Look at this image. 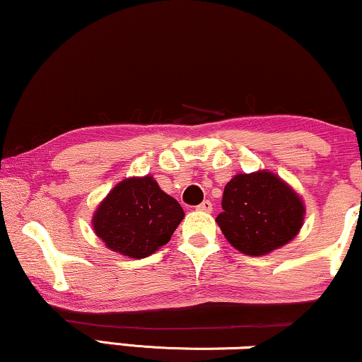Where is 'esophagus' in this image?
<instances>
[{"label":"esophagus","mask_w":362,"mask_h":362,"mask_svg":"<svg viewBox=\"0 0 362 362\" xmlns=\"http://www.w3.org/2000/svg\"><path fill=\"white\" fill-rule=\"evenodd\" d=\"M198 211H203V213H211V211H213V204H211V201H203V203H201L198 208H196Z\"/></svg>","instance_id":"34e87169"}]
</instances>
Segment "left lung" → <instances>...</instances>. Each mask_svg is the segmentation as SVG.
<instances>
[{"mask_svg":"<svg viewBox=\"0 0 362 362\" xmlns=\"http://www.w3.org/2000/svg\"><path fill=\"white\" fill-rule=\"evenodd\" d=\"M223 213L218 214L224 238L247 256H264L296 238L303 226V199L269 171L236 175L224 186Z\"/></svg>","mask_w":362,"mask_h":362,"instance_id":"8db88e82","label":"left lung"}]
</instances>
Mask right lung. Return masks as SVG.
I'll list each match as a JSON object with an SVG mask.
<instances>
[{"mask_svg":"<svg viewBox=\"0 0 362 362\" xmlns=\"http://www.w3.org/2000/svg\"><path fill=\"white\" fill-rule=\"evenodd\" d=\"M182 218L180 203L153 176L128 177L98 206L93 228L111 251L143 259L170 241Z\"/></svg>","mask_w":362,"mask_h":362,"instance_id":"1","label":"right lung"}]
</instances>
